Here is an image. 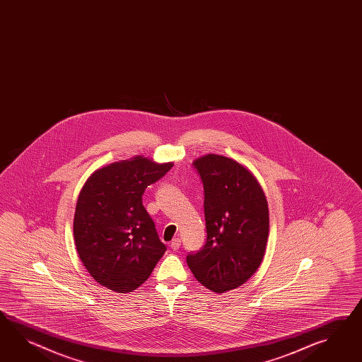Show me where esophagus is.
<instances>
[{"label":"esophagus","instance_id":"34e87169","mask_svg":"<svg viewBox=\"0 0 362 362\" xmlns=\"http://www.w3.org/2000/svg\"><path fill=\"white\" fill-rule=\"evenodd\" d=\"M170 247H171L174 251L179 250V247H180V239H173V240H171V243H170Z\"/></svg>","mask_w":362,"mask_h":362}]
</instances>
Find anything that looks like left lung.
I'll return each instance as SVG.
<instances>
[{"label":"left lung","mask_w":362,"mask_h":362,"mask_svg":"<svg viewBox=\"0 0 362 362\" xmlns=\"http://www.w3.org/2000/svg\"><path fill=\"white\" fill-rule=\"evenodd\" d=\"M194 166L204 185L206 242L187 255L196 280L214 293L237 289L255 274L264 257L269 213L254 174L235 159L206 154Z\"/></svg>","instance_id":"1"}]
</instances>
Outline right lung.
Masks as SVG:
<instances>
[{
  "instance_id": "add662e5",
  "label": "right lung",
  "mask_w": 362,
  "mask_h": 362,
  "mask_svg": "<svg viewBox=\"0 0 362 362\" xmlns=\"http://www.w3.org/2000/svg\"><path fill=\"white\" fill-rule=\"evenodd\" d=\"M173 166L134 156L98 168L82 187L73 221L74 242L82 264L107 289L136 291L165 254L142 194Z\"/></svg>"
}]
</instances>
